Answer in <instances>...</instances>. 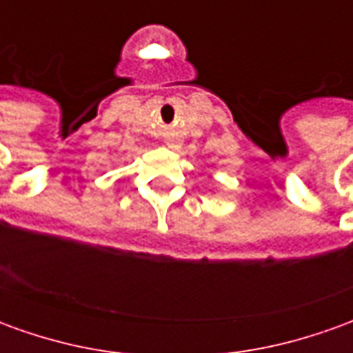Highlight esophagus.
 I'll list each match as a JSON object with an SVG mask.
<instances>
[{
	"label": "esophagus",
	"instance_id": "1",
	"mask_svg": "<svg viewBox=\"0 0 353 353\" xmlns=\"http://www.w3.org/2000/svg\"><path fill=\"white\" fill-rule=\"evenodd\" d=\"M168 147H172V149H177V147H179V141H168Z\"/></svg>",
	"mask_w": 353,
	"mask_h": 353
}]
</instances>
